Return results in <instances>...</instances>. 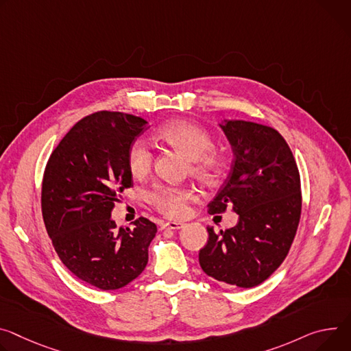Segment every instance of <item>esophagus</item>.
I'll use <instances>...</instances> for the list:
<instances>
[{"label": "esophagus", "mask_w": 351, "mask_h": 351, "mask_svg": "<svg viewBox=\"0 0 351 351\" xmlns=\"http://www.w3.org/2000/svg\"><path fill=\"white\" fill-rule=\"evenodd\" d=\"M183 227L182 222H176V221H171V222H165V224H161V228H169V230H180Z\"/></svg>", "instance_id": "obj_1"}]
</instances>
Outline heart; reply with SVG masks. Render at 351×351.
Here are the masks:
<instances>
[{
    "instance_id": "1",
    "label": "heart",
    "mask_w": 351,
    "mask_h": 351,
    "mask_svg": "<svg viewBox=\"0 0 351 351\" xmlns=\"http://www.w3.org/2000/svg\"><path fill=\"white\" fill-rule=\"evenodd\" d=\"M158 137L172 148L182 152L189 161L192 173L203 180H213L219 171V161L214 149L213 137L199 124L178 120L158 130ZM127 167L133 178H144L152 167L151 148L136 140L127 152ZM193 199V192L187 187L156 186L149 193L155 208L169 218L184 215L187 202Z\"/></svg>"
}]
</instances>
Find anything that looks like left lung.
I'll list each match as a JSON object with an SVG mask.
<instances>
[{"label":"left lung","instance_id":"obj_1","mask_svg":"<svg viewBox=\"0 0 351 351\" xmlns=\"http://www.w3.org/2000/svg\"><path fill=\"white\" fill-rule=\"evenodd\" d=\"M219 127L234 161L208 213L231 207L239 221L226 231L207 227L199 262L207 276L250 289L269 278L291 247L302 206L300 172L289 144L271 127L245 120H224Z\"/></svg>","mask_w":351,"mask_h":351}]
</instances>
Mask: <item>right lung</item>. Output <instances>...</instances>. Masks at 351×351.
Returning <instances> with one entry per match:
<instances>
[{"instance_id":"obj_1","label":"right lung","mask_w":351,"mask_h":351,"mask_svg":"<svg viewBox=\"0 0 351 351\" xmlns=\"http://www.w3.org/2000/svg\"><path fill=\"white\" fill-rule=\"evenodd\" d=\"M147 121L121 112L81 119L51 152L42 184V214L60 261L80 280L117 290L148 263L156 226L140 217L117 228V195L133 186L127 152Z\"/></svg>"}]
</instances>
